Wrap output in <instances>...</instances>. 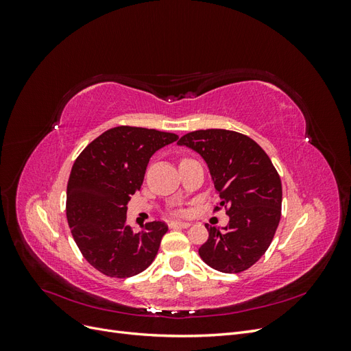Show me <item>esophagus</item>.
<instances>
[{"label": "esophagus", "instance_id": "obj_1", "mask_svg": "<svg viewBox=\"0 0 351 351\" xmlns=\"http://www.w3.org/2000/svg\"><path fill=\"white\" fill-rule=\"evenodd\" d=\"M192 222H183V221H171L169 222V228H189Z\"/></svg>", "mask_w": 351, "mask_h": 351}]
</instances>
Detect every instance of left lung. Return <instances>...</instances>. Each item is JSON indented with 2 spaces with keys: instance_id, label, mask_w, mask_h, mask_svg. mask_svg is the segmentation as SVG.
Here are the masks:
<instances>
[{
  "instance_id": "1",
  "label": "left lung",
  "mask_w": 351,
  "mask_h": 351,
  "mask_svg": "<svg viewBox=\"0 0 351 351\" xmlns=\"http://www.w3.org/2000/svg\"><path fill=\"white\" fill-rule=\"evenodd\" d=\"M208 164L217 193L230 217L199 249L202 261L226 274L246 271L267 252L281 218L282 187L269 156L250 137L224 129L196 130L178 141Z\"/></svg>"
}]
</instances>
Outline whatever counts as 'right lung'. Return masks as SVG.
Here are the masks:
<instances>
[{
  "instance_id": "add662e5",
  "label": "right lung",
  "mask_w": 351,
  "mask_h": 351,
  "mask_svg": "<svg viewBox=\"0 0 351 351\" xmlns=\"http://www.w3.org/2000/svg\"><path fill=\"white\" fill-rule=\"evenodd\" d=\"M174 133L120 125L90 142L73 164L67 184V221L77 247L107 277L129 278L154 262L168 227L162 221L134 232L127 204L141 189L147 162Z\"/></svg>"
}]
</instances>
